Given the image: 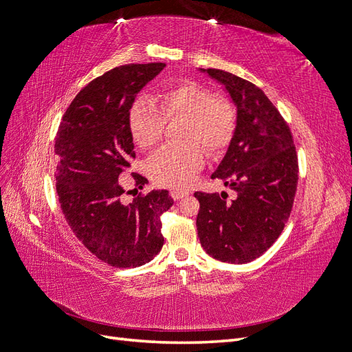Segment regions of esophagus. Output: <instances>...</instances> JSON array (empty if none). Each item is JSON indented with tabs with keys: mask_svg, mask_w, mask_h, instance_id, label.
I'll return each instance as SVG.
<instances>
[{
	"mask_svg": "<svg viewBox=\"0 0 352 352\" xmlns=\"http://www.w3.org/2000/svg\"><path fill=\"white\" fill-rule=\"evenodd\" d=\"M170 195H172V198L175 201H179V199L188 197L189 190H186V189H173V190H170Z\"/></svg>",
	"mask_w": 352,
	"mask_h": 352,
	"instance_id": "esophagus-1",
	"label": "esophagus"
}]
</instances>
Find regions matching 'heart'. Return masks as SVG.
<instances>
[{"label":"heart","instance_id":"obj_1","mask_svg":"<svg viewBox=\"0 0 352 352\" xmlns=\"http://www.w3.org/2000/svg\"><path fill=\"white\" fill-rule=\"evenodd\" d=\"M150 100L138 98L129 109V131L141 148L154 146L164 133L166 120L180 117L177 138L148 158L146 172L162 186L184 188L204 164V150L214 155L235 132L236 116L230 101L194 80H180L158 89Z\"/></svg>","mask_w":352,"mask_h":352}]
</instances>
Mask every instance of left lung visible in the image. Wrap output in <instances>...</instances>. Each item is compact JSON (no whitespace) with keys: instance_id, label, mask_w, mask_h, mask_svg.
I'll return each mask as SVG.
<instances>
[{"instance_id":"8db88e82","label":"left lung","mask_w":352,"mask_h":352,"mask_svg":"<svg viewBox=\"0 0 352 352\" xmlns=\"http://www.w3.org/2000/svg\"><path fill=\"white\" fill-rule=\"evenodd\" d=\"M225 85L236 105V127L211 179L228 194L195 192L198 238L208 255L223 263L258 258L279 238L298 185V157L289 126L254 83L219 69H201Z\"/></svg>"}]
</instances>
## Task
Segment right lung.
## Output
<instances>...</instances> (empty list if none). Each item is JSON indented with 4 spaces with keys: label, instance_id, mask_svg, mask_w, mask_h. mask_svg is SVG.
<instances>
[{
    "label": "right lung",
    "instance_id": "add662e5",
    "mask_svg": "<svg viewBox=\"0 0 352 352\" xmlns=\"http://www.w3.org/2000/svg\"><path fill=\"white\" fill-rule=\"evenodd\" d=\"M164 63L126 65L94 79L70 102L58 126L56 188L66 221L95 257L113 267H140L163 248L160 216L173 206L168 190L123 204L119 176L135 158L129 109ZM142 189L148 180L132 173Z\"/></svg>",
    "mask_w": 352,
    "mask_h": 352
}]
</instances>
